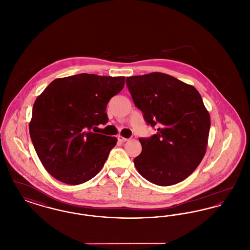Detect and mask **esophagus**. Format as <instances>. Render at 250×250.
Here are the masks:
<instances>
[{
  "label": "esophagus",
  "instance_id": "1",
  "mask_svg": "<svg viewBox=\"0 0 250 250\" xmlns=\"http://www.w3.org/2000/svg\"><path fill=\"white\" fill-rule=\"evenodd\" d=\"M118 141L121 142V143H125V142H127L128 141V139H126V138H124V137H122V136H118Z\"/></svg>",
  "mask_w": 250,
  "mask_h": 250
}]
</instances>
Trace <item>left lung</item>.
<instances>
[{
    "instance_id": "left-lung-1",
    "label": "left lung",
    "mask_w": 250,
    "mask_h": 250,
    "mask_svg": "<svg viewBox=\"0 0 250 250\" xmlns=\"http://www.w3.org/2000/svg\"><path fill=\"white\" fill-rule=\"evenodd\" d=\"M126 85L145 122L157 129L139 139L143 150L134 158L137 170L161 187L188 178L205 155L211 125L200 93L159 72L128 77Z\"/></svg>"
}]
</instances>
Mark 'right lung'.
<instances>
[{
  "instance_id": "add662e5",
  "label": "right lung",
  "mask_w": 250,
  "mask_h": 250,
  "mask_svg": "<svg viewBox=\"0 0 250 250\" xmlns=\"http://www.w3.org/2000/svg\"><path fill=\"white\" fill-rule=\"evenodd\" d=\"M125 77L78 74L56 79L36 98L29 131L36 154L50 175L67 185L95 177L117 139L95 133L107 124L109 99Z\"/></svg>"
}]
</instances>
